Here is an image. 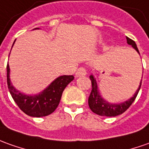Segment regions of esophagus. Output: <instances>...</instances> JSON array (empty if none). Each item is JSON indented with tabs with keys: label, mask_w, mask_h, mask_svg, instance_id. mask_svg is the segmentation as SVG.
Returning <instances> with one entry per match:
<instances>
[{
	"label": "esophagus",
	"mask_w": 149,
	"mask_h": 149,
	"mask_svg": "<svg viewBox=\"0 0 149 149\" xmlns=\"http://www.w3.org/2000/svg\"><path fill=\"white\" fill-rule=\"evenodd\" d=\"M85 75H86V68H83V67H81V68H79L77 71V72H76V77H82V76H85Z\"/></svg>",
	"instance_id": "1"
}]
</instances>
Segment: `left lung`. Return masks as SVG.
<instances>
[{
    "label": "left lung",
    "instance_id": "8db88e82",
    "mask_svg": "<svg viewBox=\"0 0 149 149\" xmlns=\"http://www.w3.org/2000/svg\"><path fill=\"white\" fill-rule=\"evenodd\" d=\"M126 40H127V43L131 45L139 54L137 45H136L134 40L130 39L127 36H126ZM90 79L91 81L92 90L91 93L89 96V100H88L89 107L91 109L93 113H96L100 116H104V117H116V116H118V115L125 112L130 108V105L135 100V98H136V96H137L139 91L140 90L141 83H142V80H141L138 90L136 91L134 96L131 97L130 100H126V101L121 103V104H111L101 97V95H100V92L98 91V86L96 83V80L93 75L90 76Z\"/></svg>",
    "mask_w": 149,
    "mask_h": 149
}]
</instances>
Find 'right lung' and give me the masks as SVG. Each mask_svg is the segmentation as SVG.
Segmentation results:
<instances>
[{
    "label": "right lung",
    "instance_id": "1",
    "mask_svg": "<svg viewBox=\"0 0 149 149\" xmlns=\"http://www.w3.org/2000/svg\"><path fill=\"white\" fill-rule=\"evenodd\" d=\"M15 42V40L14 43ZM6 68L7 85L12 98L19 106V109L24 113L34 117H45L53 113L57 109L58 105L60 102L63 91L67 86L74 79V77L72 75L60 76L38 95H28L24 93H21L13 86L10 79L9 64H7Z\"/></svg>",
    "mask_w": 149,
    "mask_h": 149
}]
</instances>
